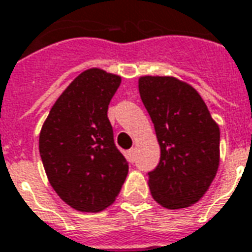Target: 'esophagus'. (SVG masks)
Listing matches in <instances>:
<instances>
[{
  "mask_svg": "<svg viewBox=\"0 0 252 252\" xmlns=\"http://www.w3.org/2000/svg\"><path fill=\"white\" fill-rule=\"evenodd\" d=\"M136 148H130L129 151H127V156H129L130 160H134V158H136Z\"/></svg>",
  "mask_w": 252,
  "mask_h": 252,
  "instance_id": "esophagus-1",
  "label": "esophagus"
}]
</instances>
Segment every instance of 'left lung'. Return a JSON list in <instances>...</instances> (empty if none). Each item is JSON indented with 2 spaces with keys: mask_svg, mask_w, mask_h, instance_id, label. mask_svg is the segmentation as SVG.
<instances>
[{
  "mask_svg": "<svg viewBox=\"0 0 252 252\" xmlns=\"http://www.w3.org/2000/svg\"><path fill=\"white\" fill-rule=\"evenodd\" d=\"M138 90L155 126L160 160L148 173L152 197L170 210L199 202L220 164V127L190 85L141 76Z\"/></svg>",
  "mask_w": 252,
  "mask_h": 252,
  "instance_id": "left-lung-1",
  "label": "left lung"
}]
</instances>
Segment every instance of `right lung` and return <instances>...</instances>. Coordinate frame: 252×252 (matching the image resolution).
<instances>
[{"label": "right lung", "instance_id": "right-lung-1", "mask_svg": "<svg viewBox=\"0 0 252 252\" xmlns=\"http://www.w3.org/2000/svg\"><path fill=\"white\" fill-rule=\"evenodd\" d=\"M121 76L83 71L56 100L39 134V154L50 185L83 213L112 204L129 164L114 143L107 112Z\"/></svg>", "mask_w": 252, "mask_h": 252}]
</instances>
